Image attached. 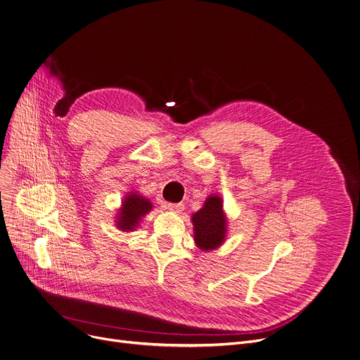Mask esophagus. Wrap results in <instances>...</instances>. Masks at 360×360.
<instances>
[{
  "instance_id": "34e87169",
  "label": "esophagus",
  "mask_w": 360,
  "mask_h": 360,
  "mask_svg": "<svg viewBox=\"0 0 360 360\" xmlns=\"http://www.w3.org/2000/svg\"><path fill=\"white\" fill-rule=\"evenodd\" d=\"M184 203H168L167 205V210H169V211H172V212H175V214H181L182 211H184Z\"/></svg>"
}]
</instances>
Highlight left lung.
<instances>
[{"instance_id": "8db88e82", "label": "left lung", "mask_w": 360, "mask_h": 360, "mask_svg": "<svg viewBox=\"0 0 360 360\" xmlns=\"http://www.w3.org/2000/svg\"><path fill=\"white\" fill-rule=\"evenodd\" d=\"M195 242L203 250L218 248L225 238L226 219L222 211V199L219 196H210L203 208L192 217Z\"/></svg>"}]
</instances>
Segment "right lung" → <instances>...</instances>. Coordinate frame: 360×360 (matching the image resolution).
Returning <instances> with one entry per match:
<instances>
[{
	"instance_id": "add662e5",
	"label": "right lung",
	"mask_w": 360,
	"mask_h": 360,
	"mask_svg": "<svg viewBox=\"0 0 360 360\" xmlns=\"http://www.w3.org/2000/svg\"><path fill=\"white\" fill-rule=\"evenodd\" d=\"M152 210V205L148 199L138 193H129L122 202L120 217L117 218V226L121 231H132L141 218Z\"/></svg>"
}]
</instances>
